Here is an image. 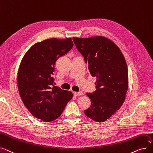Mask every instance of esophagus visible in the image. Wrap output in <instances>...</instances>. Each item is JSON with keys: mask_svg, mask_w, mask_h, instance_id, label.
Wrapping results in <instances>:
<instances>
[{"mask_svg": "<svg viewBox=\"0 0 153 153\" xmlns=\"http://www.w3.org/2000/svg\"><path fill=\"white\" fill-rule=\"evenodd\" d=\"M74 94L75 96H82L83 95V93L82 91H79V92H74Z\"/></svg>", "mask_w": 153, "mask_h": 153, "instance_id": "esophagus-1", "label": "esophagus"}]
</instances>
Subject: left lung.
<instances>
[{"instance_id":"obj_1","label":"left lung","mask_w":153,"mask_h":153,"mask_svg":"<svg viewBox=\"0 0 153 153\" xmlns=\"http://www.w3.org/2000/svg\"><path fill=\"white\" fill-rule=\"evenodd\" d=\"M73 40L88 63L91 75L97 77V90L86 93L91 103L84 113L94 121H105L125 100L128 89L126 60L119 47L103 36L74 37Z\"/></svg>"}]
</instances>
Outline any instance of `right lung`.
I'll use <instances>...</instances> for the list:
<instances>
[{
  "label": "right lung",
  "mask_w": 153,
  "mask_h": 153,
  "mask_svg": "<svg viewBox=\"0 0 153 153\" xmlns=\"http://www.w3.org/2000/svg\"><path fill=\"white\" fill-rule=\"evenodd\" d=\"M73 46L71 38L47 39L35 43L21 60L17 75L20 98L30 113L43 121L59 118L74 96L54 86L52 77L56 60Z\"/></svg>",
  "instance_id": "obj_1"
}]
</instances>
